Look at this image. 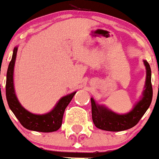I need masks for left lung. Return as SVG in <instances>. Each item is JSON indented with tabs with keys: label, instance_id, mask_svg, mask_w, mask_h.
Wrapping results in <instances>:
<instances>
[{
	"label": "left lung",
	"instance_id": "8db88e82",
	"mask_svg": "<svg viewBox=\"0 0 159 159\" xmlns=\"http://www.w3.org/2000/svg\"><path fill=\"white\" fill-rule=\"evenodd\" d=\"M143 61L146 69L145 90L143 92L142 98L130 112L122 115L115 113L104 105H99L96 103L92 98H91L92 121L97 128L111 132L127 130L134 127L148 110L152 99V71L149 63L145 60Z\"/></svg>",
	"mask_w": 159,
	"mask_h": 159
}]
</instances>
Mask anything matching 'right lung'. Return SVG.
Wrapping results in <instances>:
<instances>
[{"instance_id": "obj_1", "label": "right lung", "mask_w": 159, "mask_h": 159, "mask_svg": "<svg viewBox=\"0 0 159 159\" xmlns=\"http://www.w3.org/2000/svg\"><path fill=\"white\" fill-rule=\"evenodd\" d=\"M17 51H18V47H15L13 49L12 60L8 65V68L7 72L6 97L10 110L13 111V113L20 121L21 125L26 129L32 131L43 132V133H49V132H55L58 130L62 123L64 111L71 102L72 98H74L76 92L61 98L58 101V103H56V106L54 107V109L51 111H49V113L37 115L29 112L20 104L14 91L13 69H14V64L16 60Z\"/></svg>"}]
</instances>
